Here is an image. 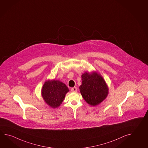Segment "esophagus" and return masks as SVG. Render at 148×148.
I'll return each mask as SVG.
<instances>
[{
  "label": "esophagus",
  "mask_w": 148,
  "mask_h": 148,
  "mask_svg": "<svg viewBox=\"0 0 148 148\" xmlns=\"http://www.w3.org/2000/svg\"><path fill=\"white\" fill-rule=\"evenodd\" d=\"M77 90V88H76V87H74V88H71V91L72 92H76Z\"/></svg>",
  "instance_id": "1"
}]
</instances>
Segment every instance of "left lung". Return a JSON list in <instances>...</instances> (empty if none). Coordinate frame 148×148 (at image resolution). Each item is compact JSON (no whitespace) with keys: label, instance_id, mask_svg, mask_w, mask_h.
Instances as JSON below:
<instances>
[{"label":"left lung","instance_id":"obj_1","mask_svg":"<svg viewBox=\"0 0 148 148\" xmlns=\"http://www.w3.org/2000/svg\"><path fill=\"white\" fill-rule=\"evenodd\" d=\"M108 87L102 76L96 72H85L82 75L79 90L82 97L88 104L95 106L106 99Z\"/></svg>","mask_w":148,"mask_h":148}]
</instances>
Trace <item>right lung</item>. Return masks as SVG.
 I'll return each mask as SVG.
<instances>
[{"mask_svg": "<svg viewBox=\"0 0 148 148\" xmlns=\"http://www.w3.org/2000/svg\"><path fill=\"white\" fill-rule=\"evenodd\" d=\"M69 91V88L62 82L55 79L48 80L42 86V95L48 106L56 108L62 104Z\"/></svg>", "mask_w": 148, "mask_h": 148, "instance_id": "obj_1", "label": "right lung"}]
</instances>
